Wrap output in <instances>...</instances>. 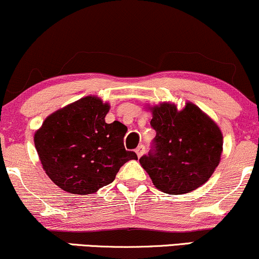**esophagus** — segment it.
I'll list each match as a JSON object with an SVG mask.
<instances>
[{"instance_id": "esophagus-1", "label": "esophagus", "mask_w": 259, "mask_h": 259, "mask_svg": "<svg viewBox=\"0 0 259 259\" xmlns=\"http://www.w3.org/2000/svg\"><path fill=\"white\" fill-rule=\"evenodd\" d=\"M145 151H146V147H145V145H140L138 148H136V154H138V157L140 158V157H142L143 155V153H145Z\"/></svg>"}]
</instances>
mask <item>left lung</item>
Returning a JSON list of instances; mask_svg holds the SVG:
<instances>
[{"instance_id":"1","label":"left lung","mask_w":259,"mask_h":259,"mask_svg":"<svg viewBox=\"0 0 259 259\" xmlns=\"http://www.w3.org/2000/svg\"><path fill=\"white\" fill-rule=\"evenodd\" d=\"M151 126L157 133L140 164L153 185L167 194H183L204 185L220 163L223 138L219 126L200 108L182 111L163 104L153 108Z\"/></svg>"}]
</instances>
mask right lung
Returning <instances> with one entry per match:
<instances>
[{
	"label": "right lung",
	"instance_id": "1",
	"mask_svg": "<svg viewBox=\"0 0 259 259\" xmlns=\"http://www.w3.org/2000/svg\"><path fill=\"white\" fill-rule=\"evenodd\" d=\"M110 106L87 96L51 114L35 134L46 174L61 189L92 194L110 185L127 160L138 159L124 147L126 126L105 117Z\"/></svg>",
	"mask_w": 259,
	"mask_h": 259
}]
</instances>
